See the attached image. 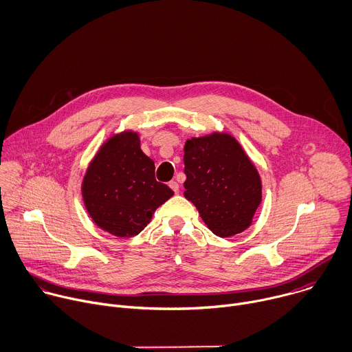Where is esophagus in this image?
I'll return each instance as SVG.
<instances>
[{
	"mask_svg": "<svg viewBox=\"0 0 352 352\" xmlns=\"http://www.w3.org/2000/svg\"><path fill=\"white\" fill-rule=\"evenodd\" d=\"M169 187L175 191V194H177L179 192V183L176 182V180H172V182H169Z\"/></svg>",
	"mask_w": 352,
	"mask_h": 352,
	"instance_id": "esophagus-1",
	"label": "esophagus"
}]
</instances>
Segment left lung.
Instances as JSON below:
<instances>
[{"label": "left lung", "mask_w": 352, "mask_h": 352, "mask_svg": "<svg viewBox=\"0 0 352 352\" xmlns=\"http://www.w3.org/2000/svg\"><path fill=\"white\" fill-rule=\"evenodd\" d=\"M184 197L205 225L219 237L244 232L262 198L259 175L230 134L214 133L187 140Z\"/></svg>", "instance_id": "left-lung-1"}]
</instances>
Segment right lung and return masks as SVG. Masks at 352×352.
<instances>
[{
	"label": "right lung",
	"mask_w": 352,
	"mask_h": 352,
	"mask_svg": "<svg viewBox=\"0 0 352 352\" xmlns=\"http://www.w3.org/2000/svg\"><path fill=\"white\" fill-rule=\"evenodd\" d=\"M82 194L91 219L116 237H133L153 219L173 191L155 179V165L137 133L111 137L90 164Z\"/></svg>",
	"instance_id": "right-lung-1"
}]
</instances>
